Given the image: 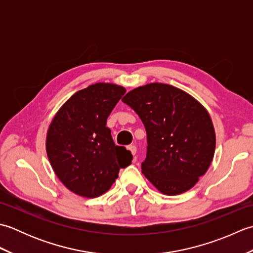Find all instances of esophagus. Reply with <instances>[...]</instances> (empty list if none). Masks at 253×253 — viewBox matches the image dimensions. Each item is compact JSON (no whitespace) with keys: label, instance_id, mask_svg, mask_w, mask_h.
Segmentation results:
<instances>
[{"label":"esophagus","instance_id":"1","mask_svg":"<svg viewBox=\"0 0 253 253\" xmlns=\"http://www.w3.org/2000/svg\"><path fill=\"white\" fill-rule=\"evenodd\" d=\"M127 149L129 150L132 155H135L136 152H137V148H136V146H133V144H130V146H128Z\"/></svg>","mask_w":253,"mask_h":253}]
</instances>
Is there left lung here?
Returning a JSON list of instances; mask_svg holds the SVG:
<instances>
[{"label":"left lung","instance_id":"1","mask_svg":"<svg viewBox=\"0 0 253 253\" xmlns=\"http://www.w3.org/2000/svg\"><path fill=\"white\" fill-rule=\"evenodd\" d=\"M122 101L146 128L144 176L164 195L189 190L206 174L215 151V131L208 111L185 91L159 83L133 89Z\"/></svg>","mask_w":253,"mask_h":253}]
</instances>
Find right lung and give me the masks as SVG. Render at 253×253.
Returning <instances> with one entry per match:
<instances>
[{
  "mask_svg": "<svg viewBox=\"0 0 253 253\" xmlns=\"http://www.w3.org/2000/svg\"><path fill=\"white\" fill-rule=\"evenodd\" d=\"M121 85L98 83L77 91L53 118L46 154L56 176L78 196L95 198L110 189L132 155L115 146L106 120L125 94Z\"/></svg>",
  "mask_w": 253,
  "mask_h": 253,
  "instance_id": "1",
  "label": "right lung"
}]
</instances>
